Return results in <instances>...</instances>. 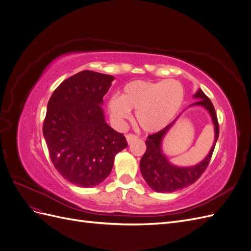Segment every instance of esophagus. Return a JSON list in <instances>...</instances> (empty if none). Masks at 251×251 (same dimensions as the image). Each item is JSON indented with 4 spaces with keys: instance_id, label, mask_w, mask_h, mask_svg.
Listing matches in <instances>:
<instances>
[{
    "instance_id": "obj_1",
    "label": "esophagus",
    "mask_w": 251,
    "mask_h": 251,
    "mask_svg": "<svg viewBox=\"0 0 251 251\" xmlns=\"http://www.w3.org/2000/svg\"><path fill=\"white\" fill-rule=\"evenodd\" d=\"M126 138L127 143H131L133 140L137 139L138 137H137V136H136V135H134V134H127V135L126 136Z\"/></svg>"
}]
</instances>
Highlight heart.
<instances>
[{"instance_id": "obj_1", "label": "heart", "mask_w": 251, "mask_h": 251, "mask_svg": "<svg viewBox=\"0 0 251 251\" xmlns=\"http://www.w3.org/2000/svg\"><path fill=\"white\" fill-rule=\"evenodd\" d=\"M185 91L182 83L168 80H133L126 83L123 94L109 100L113 118L123 120L136 110V123L147 133H156L168 126L182 108Z\"/></svg>"}]
</instances>
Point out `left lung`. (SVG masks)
<instances>
[{
	"mask_svg": "<svg viewBox=\"0 0 251 251\" xmlns=\"http://www.w3.org/2000/svg\"><path fill=\"white\" fill-rule=\"evenodd\" d=\"M194 98L198 100L193 105H200L206 109L211 117L212 124L215 126V141L209 151L208 155L203 160L194 166L181 168L172 164L162 151V140L170 128L176 123L178 117L172 124L166 126L163 130L155 134L148 136L146 141L147 151L140 160V171L142 177L146 180L149 186L157 193H173L178 189H182L192 185L194 182L198 180L201 175L206 170L210 161V158L214 153L216 143L219 137V124L217 114L209 98L204 94L203 91L199 89L194 95Z\"/></svg>",
	"mask_w": 251,
	"mask_h": 251,
	"instance_id": "1",
	"label": "left lung"
}]
</instances>
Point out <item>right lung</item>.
Masks as SVG:
<instances>
[{"label": "right lung", "mask_w": 251, "mask_h": 251, "mask_svg": "<svg viewBox=\"0 0 251 251\" xmlns=\"http://www.w3.org/2000/svg\"><path fill=\"white\" fill-rule=\"evenodd\" d=\"M114 76L80 71L65 79L48 101L43 134L55 170L72 184L96 186L114 158L127 147L124 134L105 123L101 108Z\"/></svg>", "instance_id": "right-lung-1"}]
</instances>
